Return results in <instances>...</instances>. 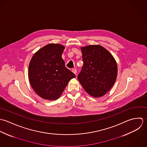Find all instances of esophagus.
<instances>
[{"label": "esophagus", "instance_id": "obj_1", "mask_svg": "<svg viewBox=\"0 0 147 147\" xmlns=\"http://www.w3.org/2000/svg\"><path fill=\"white\" fill-rule=\"evenodd\" d=\"M72 72H73L74 74H75L76 75V74H77V69H73L72 70Z\"/></svg>", "mask_w": 147, "mask_h": 147}]
</instances>
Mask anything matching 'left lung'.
Here are the masks:
<instances>
[{
  "instance_id": "left-lung-1",
  "label": "left lung",
  "mask_w": 147,
  "mask_h": 147,
  "mask_svg": "<svg viewBox=\"0 0 147 147\" xmlns=\"http://www.w3.org/2000/svg\"><path fill=\"white\" fill-rule=\"evenodd\" d=\"M84 65L78 80L90 95L103 96L114 85L117 74V62L113 55L100 45L81 47Z\"/></svg>"
}]
</instances>
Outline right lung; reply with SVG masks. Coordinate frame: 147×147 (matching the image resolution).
Returning <instances> with one entry per match:
<instances>
[{
	"label": "right lung",
	"instance_id": "add662e5",
	"mask_svg": "<svg viewBox=\"0 0 147 147\" xmlns=\"http://www.w3.org/2000/svg\"><path fill=\"white\" fill-rule=\"evenodd\" d=\"M65 47L49 44L33 56L28 67L30 84L36 93L44 99L53 100L61 95L68 82L76 77L62 59Z\"/></svg>",
	"mask_w": 147,
	"mask_h": 147
}]
</instances>
